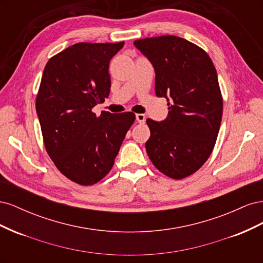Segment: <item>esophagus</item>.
<instances>
[{"label": "esophagus", "mask_w": 263, "mask_h": 263, "mask_svg": "<svg viewBox=\"0 0 263 263\" xmlns=\"http://www.w3.org/2000/svg\"><path fill=\"white\" fill-rule=\"evenodd\" d=\"M136 119L137 122L140 124H144L146 121V116L144 114H136Z\"/></svg>", "instance_id": "obj_1"}]
</instances>
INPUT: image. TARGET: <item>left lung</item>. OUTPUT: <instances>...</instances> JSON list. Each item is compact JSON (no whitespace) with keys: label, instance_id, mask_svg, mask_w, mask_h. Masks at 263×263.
<instances>
[{"label":"left lung","instance_id":"1","mask_svg":"<svg viewBox=\"0 0 263 263\" xmlns=\"http://www.w3.org/2000/svg\"><path fill=\"white\" fill-rule=\"evenodd\" d=\"M134 45L155 68L156 95L168 100L166 119L146 121L148 157L164 176L184 179L201 168L216 144L222 116L216 69L208 52L184 38L149 37Z\"/></svg>","mask_w":263,"mask_h":263}]
</instances>
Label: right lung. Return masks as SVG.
<instances>
[{
	"instance_id": "1",
	"label": "right lung",
	"mask_w": 263,
	"mask_h": 263,
	"mask_svg": "<svg viewBox=\"0 0 263 263\" xmlns=\"http://www.w3.org/2000/svg\"><path fill=\"white\" fill-rule=\"evenodd\" d=\"M123 46L74 44L51 57L42 77L36 112L45 148L63 176L80 185H93L110 171L136 118L92 110L108 97V65Z\"/></svg>"
}]
</instances>
